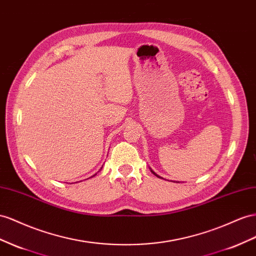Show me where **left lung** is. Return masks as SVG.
I'll return each mask as SVG.
<instances>
[{"label": "left lung", "mask_w": 256, "mask_h": 256, "mask_svg": "<svg viewBox=\"0 0 256 256\" xmlns=\"http://www.w3.org/2000/svg\"><path fill=\"white\" fill-rule=\"evenodd\" d=\"M150 171H152V172H153V174H155V176H157V178H162V176H157V174H155V172H154V171H153V170H152V169H150Z\"/></svg>", "instance_id": "1"}]
</instances>
